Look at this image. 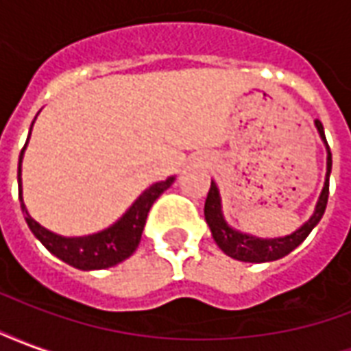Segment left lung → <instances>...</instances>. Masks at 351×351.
Instances as JSON below:
<instances>
[{"mask_svg":"<svg viewBox=\"0 0 351 351\" xmlns=\"http://www.w3.org/2000/svg\"><path fill=\"white\" fill-rule=\"evenodd\" d=\"M317 131L327 145V138H325L324 125L319 120H316ZM331 150L327 145V178H325V186L319 201L316 205V213L310 218L301 229H297L291 235L284 237V239H271V241H261L256 237H248L233 231L229 228L228 223L223 221L221 216V206H220V193L216 184L210 182V190L206 195L205 201V220L208 223V228L213 231V237L216 244L220 246L223 254H228L229 258L239 259V261H250V263H263V261H274L287 256L289 252L295 250L299 244L310 235V231L316 228V223L322 220V216L325 213V206H327V199H329V175H331Z\"/></svg>","mask_w":351,"mask_h":351,"instance_id":"obj_1","label":"left lung"}]
</instances>
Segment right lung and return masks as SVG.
<instances>
[{
  "mask_svg": "<svg viewBox=\"0 0 351 351\" xmlns=\"http://www.w3.org/2000/svg\"><path fill=\"white\" fill-rule=\"evenodd\" d=\"M34 125V123H32ZM32 131V130H29ZM27 145V141H26ZM26 148V146H24ZM19 158V197L22 213H26V223L27 228L32 229L41 244L54 254L56 258L65 261L71 267L82 269V271H92V269H107V267H114L123 259H128L137 250L138 243H141V235L145 229L146 218L152 208L154 201L160 197L163 191L167 190L171 184L175 182V176H171L163 182H156L150 186L148 190L141 195V197L131 205L128 213L123 214L120 220L116 221L112 228L105 229L101 233L90 237H79V239H65V237L54 235L49 229L41 228L37 221L27 214L24 201H22V184H20V163H22V154Z\"/></svg>",
  "mask_w": 351,
  "mask_h": 351,
  "instance_id": "1",
  "label": "right lung"
}]
</instances>
